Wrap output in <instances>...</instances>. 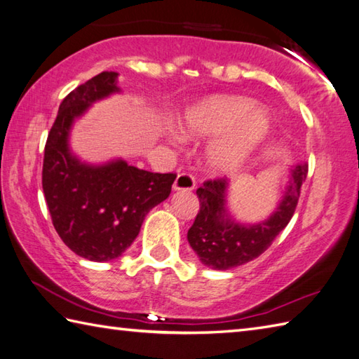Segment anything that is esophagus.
I'll return each instance as SVG.
<instances>
[{
	"label": "esophagus",
	"instance_id": "esophagus-1",
	"mask_svg": "<svg viewBox=\"0 0 359 359\" xmlns=\"http://www.w3.org/2000/svg\"><path fill=\"white\" fill-rule=\"evenodd\" d=\"M195 178L189 173H180L173 182V190H194Z\"/></svg>",
	"mask_w": 359,
	"mask_h": 359
}]
</instances>
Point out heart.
Wrapping results in <instances>:
<instances>
[{"label": "heart", "instance_id": "1", "mask_svg": "<svg viewBox=\"0 0 359 359\" xmlns=\"http://www.w3.org/2000/svg\"><path fill=\"white\" fill-rule=\"evenodd\" d=\"M254 102L245 97L218 96L203 100L184 116L189 136L218 135L228 131L210 145L208 159L212 169L222 173L238 170L269 130V119Z\"/></svg>", "mask_w": 359, "mask_h": 359}]
</instances>
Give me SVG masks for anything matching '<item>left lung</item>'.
I'll return each instance as SVG.
<instances>
[{
	"mask_svg": "<svg viewBox=\"0 0 359 359\" xmlns=\"http://www.w3.org/2000/svg\"><path fill=\"white\" fill-rule=\"evenodd\" d=\"M291 172L279 206L259 224H240L229 217L226 210V178L208 180L196 189L200 210L187 232V240L203 265L212 269L236 268L257 259L271 246L294 214L309 165L299 164Z\"/></svg>",
	"mask_w": 359,
	"mask_h": 359,
	"instance_id": "left-lung-1",
	"label": "left lung"
}]
</instances>
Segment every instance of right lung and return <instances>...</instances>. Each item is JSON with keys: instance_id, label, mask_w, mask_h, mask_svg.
Wrapping results in <instances>:
<instances>
[{"instance_id": "obj_1", "label": "right lung", "mask_w": 359, "mask_h": 359, "mask_svg": "<svg viewBox=\"0 0 359 359\" xmlns=\"http://www.w3.org/2000/svg\"><path fill=\"white\" fill-rule=\"evenodd\" d=\"M118 72L104 71L62 100L45 145L41 184L53 224L71 251L108 262L133 243L145 215L170 195L175 173H153L113 161L88 165L71 155L69 128L93 102L118 93Z\"/></svg>"}]
</instances>
